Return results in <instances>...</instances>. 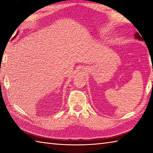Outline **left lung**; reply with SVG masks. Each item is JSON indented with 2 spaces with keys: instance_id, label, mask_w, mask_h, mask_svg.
<instances>
[{
  "instance_id": "1",
  "label": "left lung",
  "mask_w": 153,
  "mask_h": 153,
  "mask_svg": "<svg viewBox=\"0 0 153 153\" xmlns=\"http://www.w3.org/2000/svg\"><path fill=\"white\" fill-rule=\"evenodd\" d=\"M140 35H141V34H139V33H135V34H134V37H135V39H139V40H140V41H143V38H142L143 36H140ZM141 36H142V35H141Z\"/></svg>"
}]
</instances>
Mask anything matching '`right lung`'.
Here are the masks:
<instances>
[{
    "mask_svg": "<svg viewBox=\"0 0 153 153\" xmlns=\"http://www.w3.org/2000/svg\"><path fill=\"white\" fill-rule=\"evenodd\" d=\"M13 39H14V38H13Z\"/></svg>",
    "mask_w": 153,
    "mask_h": 153,
    "instance_id": "right-lung-1",
    "label": "right lung"
}]
</instances>
